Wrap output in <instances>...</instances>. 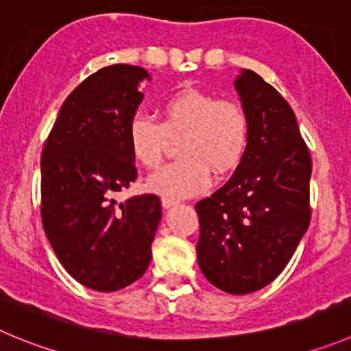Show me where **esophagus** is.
Segmentation results:
<instances>
[{"mask_svg": "<svg viewBox=\"0 0 351 351\" xmlns=\"http://www.w3.org/2000/svg\"><path fill=\"white\" fill-rule=\"evenodd\" d=\"M160 202H162V208L168 209V208H171V206H175L178 201H176V199H171V197H162L160 199Z\"/></svg>", "mask_w": 351, "mask_h": 351, "instance_id": "esophagus-1", "label": "esophagus"}]
</instances>
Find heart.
<instances>
[{
  "instance_id": "1",
  "label": "heart",
  "mask_w": 351,
  "mask_h": 351,
  "mask_svg": "<svg viewBox=\"0 0 351 351\" xmlns=\"http://www.w3.org/2000/svg\"><path fill=\"white\" fill-rule=\"evenodd\" d=\"M160 123L143 114L131 117L128 143L136 162L156 169L165 159L169 140H178L180 160L147 182L149 191L165 197H189L204 191L216 175L232 171L250 142V117L237 100L183 88L159 107Z\"/></svg>"
}]
</instances>
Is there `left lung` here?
Listing matches in <instances>:
<instances>
[{
    "instance_id": "8db88e82",
    "label": "left lung",
    "mask_w": 351,
    "mask_h": 351,
    "mask_svg": "<svg viewBox=\"0 0 351 351\" xmlns=\"http://www.w3.org/2000/svg\"><path fill=\"white\" fill-rule=\"evenodd\" d=\"M235 90L250 117V142L234 175L195 204L197 260L230 294L268 286L289 263L310 225L312 157L282 95L244 69Z\"/></svg>"
}]
</instances>
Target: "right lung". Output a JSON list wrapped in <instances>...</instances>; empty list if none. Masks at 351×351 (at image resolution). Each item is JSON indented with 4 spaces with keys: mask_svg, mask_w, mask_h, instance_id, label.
I'll return each instance as SVG.
<instances>
[{
    "mask_svg": "<svg viewBox=\"0 0 351 351\" xmlns=\"http://www.w3.org/2000/svg\"><path fill=\"white\" fill-rule=\"evenodd\" d=\"M149 72L116 64L88 76L65 98L41 152V220L65 270L90 289L110 293L138 280L152 258L160 201L117 202L136 180L128 124Z\"/></svg>",
    "mask_w": 351,
    "mask_h": 351,
    "instance_id": "add662e5",
    "label": "right lung"
}]
</instances>
